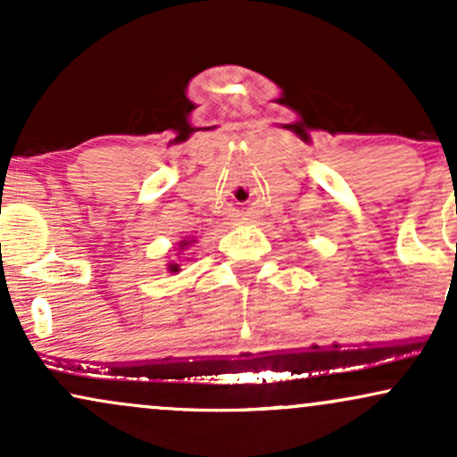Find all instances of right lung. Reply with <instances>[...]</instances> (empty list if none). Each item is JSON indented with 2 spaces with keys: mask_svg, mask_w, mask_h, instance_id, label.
<instances>
[{
  "mask_svg": "<svg viewBox=\"0 0 457 457\" xmlns=\"http://www.w3.org/2000/svg\"><path fill=\"white\" fill-rule=\"evenodd\" d=\"M182 245H186L184 241H182ZM169 269H171V271H178V264H169Z\"/></svg>",
  "mask_w": 457,
  "mask_h": 457,
  "instance_id": "right-lung-1",
  "label": "right lung"
}]
</instances>
